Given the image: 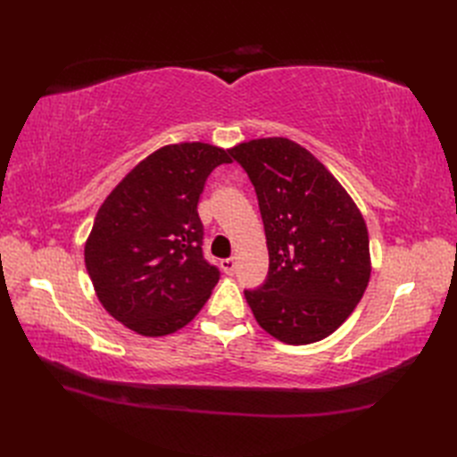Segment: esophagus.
<instances>
[{
	"instance_id": "esophagus-1",
	"label": "esophagus",
	"mask_w": 457,
	"mask_h": 457,
	"mask_svg": "<svg viewBox=\"0 0 457 457\" xmlns=\"http://www.w3.org/2000/svg\"><path fill=\"white\" fill-rule=\"evenodd\" d=\"M220 269H223L227 274H234V272H237V261H234L232 257L223 259V261H220Z\"/></svg>"
}]
</instances>
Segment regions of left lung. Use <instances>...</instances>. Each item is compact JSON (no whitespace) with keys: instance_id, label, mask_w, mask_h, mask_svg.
Wrapping results in <instances>:
<instances>
[{"instance_id":"1","label":"left lung","mask_w":457,"mask_h":457,"mask_svg":"<svg viewBox=\"0 0 457 457\" xmlns=\"http://www.w3.org/2000/svg\"><path fill=\"white\" fill-rule=\"evenodd\" d=\"M255 187L269 274L244 295L257 324L282 343L328 337L362 299L371 272L366 220L307 148L267 137L232 146Z\"/></svg>"}]
</instances>
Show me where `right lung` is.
<instances>
[{
  "label": "right lung",
  "instance_id": "1",
  "mask_svg": "<svg viewBox=\"0 0 457 457\" xmlns=\"http://www.w3.org/2000/svg\"><path fill=\"white\" fill-rule=\"evenodd\" d=\"M228 150L162 146L121 179L96 212L86 267L101 305L146 337L187 326L210 299L219 269L204 259L198 200Z\"/></svg>",
  "mask_w": 457,
  "mask_h": 457
}]
</instances>
